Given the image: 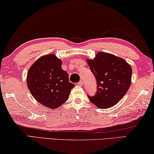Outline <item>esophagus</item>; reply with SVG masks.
<instances>
[{
    "instance_id": "34e87169",
    "label": "esophagus",
    "mask_w": 154,
    "mask_h": 154,
    "mask_svg": "<svg viewBox=\"0 0 154 154\" xmlns=\"http://www.w3.org/2000/svg\"><path fill=\"white\" fill-rule=\"evenodd\" d=\"M78 85H79V86H82V80H80V81L78 82Z\"/></svg>"
}]
</instances>
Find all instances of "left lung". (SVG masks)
<instances>
[{"label":"left lung","mask_w":154,"mask_h":154,"mask_svg":"<svg viewBox=\"0 0 154 154\" xmlns=\"http://www.w3.org/2000/svg\"><path fill=\"white\" fill-rule=\"evenodd\" d=\"M87 62L97 80L95 95L88 97L101 109L115 106L130 87L131 66L122 58L103 52L98 53L95 59Z\"/></svg>","instance_id":"1"}]
</instances>
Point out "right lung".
<instances>
[{
	"instance_id": "right-lung-1",
	"label": "right lung",
	"mask_w": 154,
	"mask_h": 154,
	"mask_svg": "<svg viewBox=\"0 0 154 154\" xmlns=\"http://www.w3.org/2000/svg\"><path fill=\"white\" fill-rule=\"evenodd\" d=\"M27 85L36 101L51 109L64 103L75 86L62 69L61 61L53 54L42 56L30 67Z\"/></svg>"
}]
</instances>
